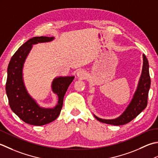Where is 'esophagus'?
Here are the masks:
<instances>
[{"mask_svg":"<svg viewBox=\"0 0 158 158\" xmlns=\"http://www.w3.org/2000/svg\"><path fill=\"white\" fill-rule=\"evenodd\" d=\"M76 75L80 79H84L86 77V73L85 71L84 70V69H79L78 72H77Z\"/></svg>","mask_w":158,"mask_h":158,"instance_id":"obj_1","label":"esophagus"}]
</instances>
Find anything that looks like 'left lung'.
<instances>
[{
  "instance_id": "1",
  "label": "left lung",
  "mask_w": 158,
  "mask_h": 158,
  "mask_svg": "<svg viewBox=\"0 0 158 158\" xmlns=\"http://www.w3.org/2000/svg\"><path fill=\"white\" fill-rule=\"evenodd\" d=\"M143 65L142 73L138 81L136 90L125 111L119 117L113 119H104L93 114L96 119L104 123L113 125H122L133 120L147 107L148 93H149L151 85V79L149 71V62L144 54H143Z\"/></svg>"
}]
</instances>
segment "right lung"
Returning a JSON list of instances; mask_svg holds the SVG:
<instances>
[{"instance_id":"right-lung-1","label":"right lung","mask_w":158,"mask_h":158,"mask_svg":"<svg viewBox=\"0 0 158 158\" xmlns=\"http://www.w3.org/2000/svg\"><path fill=\"white\" fill-rule=\"evenodd\" d=\"M54 37H34L18 48L11 59L7 69L6 93L12 111L25 123L40 126L50 123L59 117L63 107V98L74 76L56 77L52 82V91L58 96L54 108H43L31 97L23 79V67L26 59L33 48L38 43L50 42Z\"/></svg>"}]
</instances>
